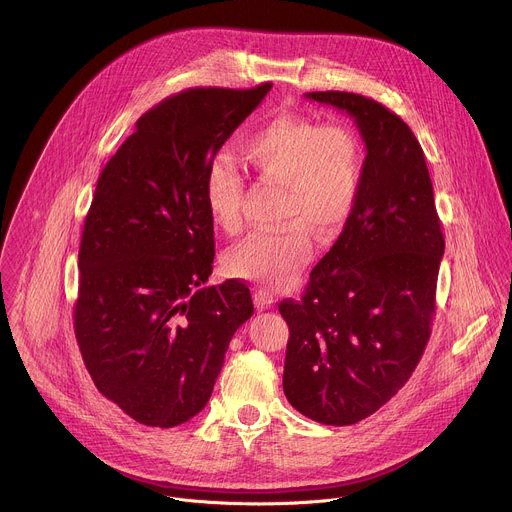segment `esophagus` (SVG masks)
<instances>
[{
  "label": "esophagus",
  "mask_w": 512,
  "mask_h": 512,
  "mask_svg": "<svg viewBox=\"0 0 512 512\" xmlns=\"http://www.w3.org/2000/svg\"><path fill=\"white\" fill-rule=\"evenodd\" d=\"M273 302H275V300H273V296L269 294V291H265V289H257V291H255V306H257L259 310L271 308Z\"/></svg>",
  "instance_id": "34e87169"
}]
</instances>
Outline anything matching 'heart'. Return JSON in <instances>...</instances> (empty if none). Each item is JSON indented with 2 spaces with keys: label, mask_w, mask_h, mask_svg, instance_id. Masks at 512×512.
Listing matches in <instances>:
<instances>
[{
  "label": "heart",
  "mask_w": 512,
  "mask_h": 512,
  "mask_svg": "<svg viewBox=\"0 0 512 512\" xmlns=\"http://www.w3.org/2000/svg\"><path fill=\"white\" fill-rule=\"evenodd\" d=\"M259 180L281 186L277 231L257 233L227 255L229 271L269 289H285L314 255V231L336 237L356 206L364 176V145L346 123L279 115L241 145ZM245 182L229 158H214L204 178L210 221L225 233L243 227Z\"/></svg>",
  "instance_id": "heart-1"
}]
</instances>
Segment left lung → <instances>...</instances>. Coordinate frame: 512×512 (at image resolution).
Instances as JSON below:
<instances>
[{
	"instance_id": "obj_1",
	"label": "left lung",
	"mask_w": 512,
	"mask_h": 512,
	"mask_svg": "<svg viewBox=\"0 0 512 512\" xmlns=\"http://www.w3.org/2000/svg\"><path fill=\"white\" fill-rule=\"evenodd\" d=\"M306 99L348 113L364 141V176L338 241L310 273L289 326L283 393L324 425H352L411 377L431 334L444 235L425 156L409 125L344 91Z\"/></svg>"
}]
</instances>
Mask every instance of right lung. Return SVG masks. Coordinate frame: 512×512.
Listing matches in <instances>:
<instances>
[{
    "label": "right lung",
    "instance_id": "add662e5",
    "mask_svg": "<svg viewBox=\"0 0 512 512\" xmlns=\"http://www.w3.org/2000/svg\"><path fill=\"white\" fill-rule=\"evenodd\" d=\"M271 87L168 97L137 119L99 176L79 251L75 334L95 387L143 425L200 413L233 334L253 316L243 281L202 287L214 259L204 178Z\"/></svg>",
    "mask_w": 512,
    "mask_h": 512
}]
</instances>
